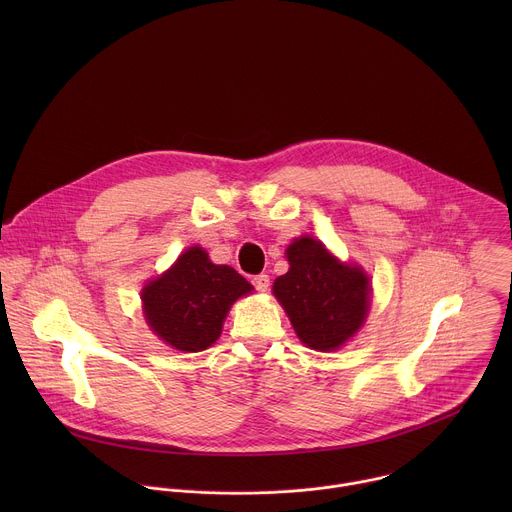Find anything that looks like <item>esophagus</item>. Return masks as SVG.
<instances>
[{"mask_svg": "<svg viewBox=\"0 0 512 512\" xmlns=\"http://www.w3.org/2000/svg\"><path fill=\"white\" fill-rule=\"evenodd\" d=\"M253 285H255V289H259V291H267V287H269V275H267V273L255 275V277H253Z\"/></svg>", "mask_w": 512, "mask_h": 512, "instance_id": "34e87169", "label": "esophagus"}]
</instances>
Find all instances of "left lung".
<instances>
[{
	"mask_svg": "<svg viewBox=\"0 0 512 512\" xmlns=\"http://www.w3.org/2000/svg\"><path fill=\"white\" fill-rule=\"evenodd\" d=\"M289 271L273 283L300 340L314 350L342 346L369 310V277L342 265L320 241L302 237L287 247Z\"/></svg>",
	"mask_w": 512,
	"mask_h": 512,
	"instance_id": "1",
	"label": "left lung"
}]
</instances>
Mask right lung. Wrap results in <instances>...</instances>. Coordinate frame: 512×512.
Wrapping results in <instances>:
<instances>
[{
  "instance_id": "1",
  "label": "right lung",
  "mask_w": 512,
  "mask_h": 512,
  "mask_svg": "<svg viewBox=\"0 0 512 512\" xmlns=\"http://www.w3.org/2000/svg\"><path fill=\"white\" fill-rule=\"evenodd\" d=\"M253 285L229 265H214L206 251L190 247L160 279L143 287L145 318L170 346L200 352L221 336L233 302Z\"/></svg>"
}]
</instances>
